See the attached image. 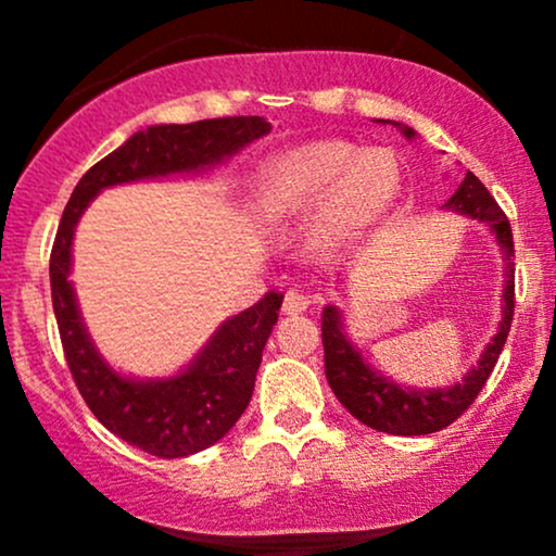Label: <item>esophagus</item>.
<instances>
[{
    "instance_id": "1",
    "label": "esophagus",
    "mask_w": 556,
    "mask_h": 556,
    "mask_svg": "<svg viewBox=\"0 0 556 556\" xmlns=\"http://www.w3.org/2000/svg\"><path fill=\"white\" fill-rule=\"evenodd\" d=\"M311 300L303 295L300 290H287L285 292V300H282V311L287 316H295V314H303L305 308H308Z\"/></svg>"
}]
</instances>
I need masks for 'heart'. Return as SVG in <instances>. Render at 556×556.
Returning a JSON list of instances; mask_svg holds the SVG:
<instances>
[{"mask_svg":"<svg viewBox=\"0 0 556 556\" xmlns=\"http://www.w3.org/2000/svg\"><path fill=\"white\" fill-rule=\"evenodd\" d=\"M397 190L400 169L389 151H361L348 140H316L261 167L256 201L271 219L308 214L327 202L324 235L344 240L384 214Z\"/></svg>","mask_w":556,"mask_h":556,"instance_id":"obj_1","label":"heart"}]
</instances>
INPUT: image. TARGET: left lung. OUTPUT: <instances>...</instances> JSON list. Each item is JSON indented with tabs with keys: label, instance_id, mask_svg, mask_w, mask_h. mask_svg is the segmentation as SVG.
I'll use <instances>...</instances> for the list:
<instances>
[{
	"label": "left lung",
	"instance_id": "8db88e82",
	"mask_svg": "<svg viewBox=\"0 0 556 556\" xmlns=\"http://www.w3.org/2000/svg\"><path fill=\"white\" fill-rule=\"evenodd\" d=\"M407 138L416 132L410 127H402ZM446 206L455 212L473 216V219L486 222L491 232L496 235L504 261H507V274H504L502 292V321L500 331L491 337L483 350L481 361L470 368L463 381L446 389H410L394 384L384 374L374 371L371 363L363 361V355L353 348L348 334L342 331V316L334 305H327L321 316V340H324V368H327V381L337 400L353 413L361 424L371 426L376 431L397 433V437H420V433L442 431L473 405L486 379L494 371L500 353L507 342L509 327H513L515 314V245L513 229L500 203L483 188L473 172L465 175L460 188L446 201Z\"/></svg>",
	"mask_w": 556,
	"mask_h": 556
}]
</instances>
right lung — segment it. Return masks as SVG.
I'll return each instance as SVG.
<instances>
[{"label":"right lung","instance_id":"obj_1","mask_svg":"<svg viewBox=\"0 0 556 556\" xmlns=\"http://www.w3.org/2000/svg\"><path fill=\"white\" fill-rule=\"evenodd\" d=\"M269 130L271 125L264 117L146 127L80 177L62 212L49 277L70 374L86 405L106 429L164 460L206 450L238 424L251 402L261 353L277 324L285 295L277 290L266 292L256 305L222 324L182 374L154 381L127 379L106 366L83 327L73 282L67 279L75 225L104 188L212 167Z\"/></svg>","mask_w":556,"mask_h":556}]
</instances>
